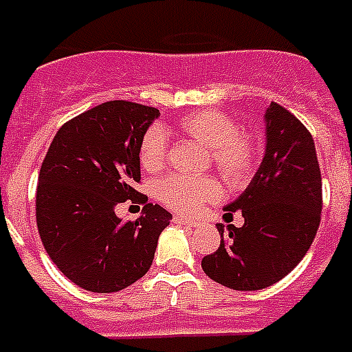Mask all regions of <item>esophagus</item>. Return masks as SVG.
Returning <instances> with one entry per match:
<instances>
[{"instance_id":"34e87169","label":"esophagus","mask_w":352,"mask_h":352,"mask_svg":"<svg viewBox=\"0 0 352 352\" xmlns=\"http://www.w3.org/2000/svg\"><path fill=\"white\" fill-rule=\"evenodd\" d=\"M173 223H183V226H188V228L199 226V222H196V220H188V218H183V216H173Z\"/></svg>"}]
</instances>
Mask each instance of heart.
<instances>
[{
  "label": "heart",
  "mask_w": 352,
  "mask_h": 352,
  "mask_svg": "<svg viewBox=\"0 0 352 352\" xmlns=\"http://www.w3.org/2000/svg\"><path fill=\"white\" fill-rule=\"evenodd\" d=\"M184 138L207 145L205 168H214L223 183L239 188L250 181L259 162L261 138L252 130H241L235 117L220 110H196L175 123ZM140 164L145 171L158 173L169 158L162 129L151 126L140 142ZM220 186L212 177L171 175L155 184V197L179 214H194L203 203L218 199Z\"/></svg>",
  "instance_id": "heart-1"
}]
</instances>
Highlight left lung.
Segmentation results:
<instances>
[{
    "instance_id": "1",
    "label": "left lung",
    "mask_w": 352,
    "mask_h": 352,
    "mask_svg": "<svg viewBox=\"0 0 352 352\" xmlns=\"http://www.w3.org/2000/svg\"><path fill=\"white\" fill-rule=\"evenodd\" d=\"M265 121L267 153L261 166L248 188L223 209L226 222L241 210L244 223H218L220 246L201 259L210 280L236 291L280 282L306 256L321 222V169L309 130L276 102Z\"/></svg>"
}]
</instances>
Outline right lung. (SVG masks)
<instances>
[{
  "mask_svg": "<svg viewBox=\"0 0 352 352\" xmlns=\"http://www.w3.org/2000/svg\"><path fill=\"white\" fill-rule=\"evenodd\" d=\"M160 111L110 100L57 130L38 171L37 228L44 250L70 282L93 293H116L151 269L158 236L171 220L147 203L140 183V142ZM130 199L144 205L132 223L115 207Z\"/></svg>",
  "mask_w": 352,
  "mask_h": 352,
  "instance_id": "obj_1",
  "label": "right lung"
}]
</instances>
